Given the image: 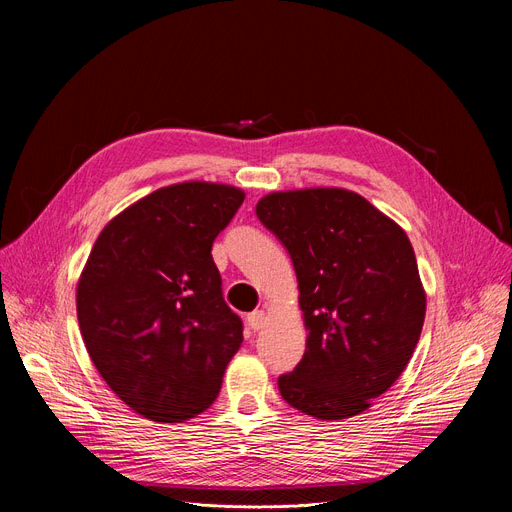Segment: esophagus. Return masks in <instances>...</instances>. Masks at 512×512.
<instances>
[{
  "label": "esophagus",
  "instance_id": "1",
  "mask_svg": "<svg viewBox=\"0 0 512 512\" xmlns=\"http://www.w3.org/2000/svg\"><path fill=\"white\" fill-rule=\"evenodd\" d=\"M265 321H267V313H265V311H253V313L249 315V326H251L253 330H261V328L265 326Z\"/></svg>",
  "mask_w": 512,
  "mask_h": 512
}]
</instances>
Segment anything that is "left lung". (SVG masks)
<instances>
[{
  "label": "left lung",
  "instance_id": "1",
  "mask_svg": "<svg viewBox=\"0 0 512 512\" xmlns=\"http://www.w3.org/2000/svg\"><path fill=\"white\" fill-rule=\"evenodd\" d=\"M255 209L290 253L307 330L301 363L278 378L282 398L319 421L361 415L421 336L425 288L407 232L338 186L270 193Z\"/></svg>",
  "mask_w": 512,
  "mask_h": 512
}]
</instances>
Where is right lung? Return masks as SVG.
<instances>
[{
	"label": "right lung",
	"mask_w": 512,
	"mask_h": 512,
	"mask_svg": "<svg viewBox=\"0 0 512 512\" xmlns=\"http://www.w3.org/2000/svg\"><path fill=\"white\" fill-rule=\"evenodd\" d=\"M245 191L188 180L157 188L99 232L76 284L93 365L134 413L184 423L213 405L242 344L211 245Z\"/></svg>",
	"instance_id": "1"
}]
</instances>
